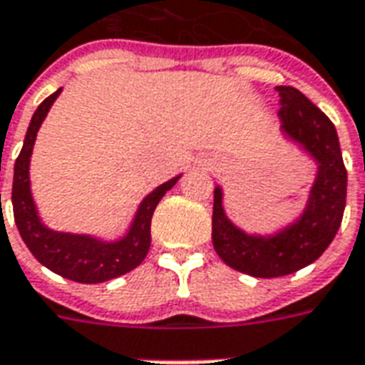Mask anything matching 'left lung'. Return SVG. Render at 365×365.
<instances>
[{
  "mask_svg": "<svg viewBox=\"0 0 365 365\" xmlns=\"http://www.w3.org/2000/svg\"><path fill=\"white\" fill-rule=\"evenodd\" d=\"M280 93V132L317 169L299 215L272 233H247L231 222L223 208V188H214L212 243L220 259L233 270L255 278H278L309 267L327 251L342 222L346 206V169L339 134L295 87H276Z\"/></svg>",
  "mask_w": 365,
  "mask_h": 365,
  "instance_id": "obj_1",
  "label": "left lung"
}]
</instances>
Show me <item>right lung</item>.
Masks as SVG:
<instances>
[{"label":"right lung","mask_w":365,"mask_h":365,"mask_svg":"<svg viewBox=\"0 0 365 365\" xmlns=\"http://www.w3.org/2000/svg\"><path fill=\"white\" fill-rule=\"evenodd\" d=\"M60 93L62 89H58L50 97L44 98L31 118L23 150L19 153L15 171H13V215H15L21 239L25 241L29 251L33 252V257L42 267L60 274L68 280L81 282V284L108 282L142 264L151 245V215L155 212L159 200L167 194V190H171L173 186L177 185V180L182 175H177L153 188L140 202L126 233L114 241H105L89 233L50 230L42 223L36 204H34L29 169H31L36 134L54 105V101L60 97Z\"/></svg>","instance_id":"add662e5"}]
</instances>
